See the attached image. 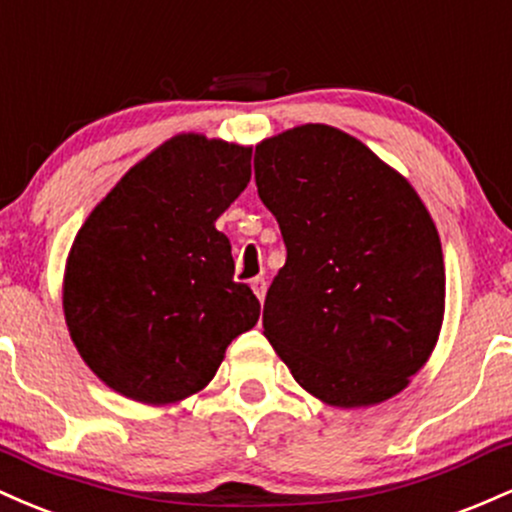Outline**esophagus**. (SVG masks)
I'll return each instance as SVG.
<instances>
[{"label": "esophagus", "mask_w": 512, "mask_h": 512, "mask_svg": "<svg viewBox=\"0 0 512 512\" xmlns=\"http://www.w3.org/2000/svg\"><path fill=\"white\" fill-rule=\"evenodd\" d=\"M251 290L256 292V297L258 300H266V290H268V283H266V278H254L251 280Z\"/></svg>", "instance_id": "esophagus-1"}]
</instances>
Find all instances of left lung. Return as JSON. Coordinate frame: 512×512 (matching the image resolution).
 I'll list each match as a JSON object with an SVG mask.
<instances>
[{"instance_id":"8db88e82","label":"left lung","mask_w":512,"mask_h":512,"mask_svg":"<svg viewBox=\"0 0 512 512\" xmlns=\"http://www.w3.org/2000/svg\"><path fill=\"white\" fill-rule=\"evenodd\" d=\"M254 169L287 249L263 304L275 353L331 406L399 394L445 314L442 246L423 200L363 142L321 123L263 140Z\"/></svg>"}]
</instances>
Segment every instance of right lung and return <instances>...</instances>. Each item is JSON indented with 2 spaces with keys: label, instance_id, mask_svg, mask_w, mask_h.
I'll list each match as a JSON object with an SVG mask.
<instances>
[{
  "label": "right lung",
  "instance_id": "add662e5",
  "mask_svg": "<svg viewBox=\"0 0 512 512\" xmlns=\"http://www.w3.org/2000/svg\"><path fill=\"white\" fill-rule=\"evenodd\" d=\"M251 179V147L176 135L91 210L67 256L62 307L84 363L142 404H174L208 384L261 304L234 283L217 232Z\"/></svg>",
  "mask_w": 512,
  "mask_h": 512
}]
</instances>
